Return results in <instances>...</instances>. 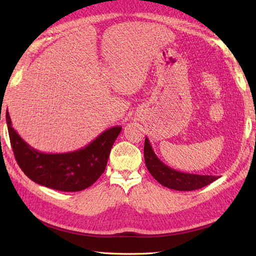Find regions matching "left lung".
Instances as JSON below:
<instances>
[{
    "label": "left lung",
    "mask_w": 256,
    "mask_h": 256,
    "mask_svg": "<svg viewBox=\"0 0 256 256\" xmlns=\"http://www.w3.org/2000/svg\"><path fill=\"white\" fill-rule=\"evenodd\" d=\"M145 164L150 173L159 184L166 188L177 191H192L212 184L218 177L212 175H198L182 173L164 164L154 152L148 138H145L144 144Z\"/></svg>",
    "instance_id": "left-lung-1"
}]
</instances>
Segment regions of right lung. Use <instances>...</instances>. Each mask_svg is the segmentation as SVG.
Masks as SVG:
<instances>
[{
  "label": "right lung",
  "mask_w": 256,
  "mask_h": 256,
  "mask_svg": "<svg viewBox=\"0 0 256 256\" xmlns=\"http://www.w3.org/2000/svg\"><path fill=\"white\" fill-rule=\"evenodd\" d=\"M10 144L20 168L30 180L44 187L76 192L88 188L104 172L112 146L122 127L106 129L94 141L78 150L44 154L30 146L12 126L6 112Z\"/></svg>",
  "instance_id": "right-lung-1"
}]
</instances>
